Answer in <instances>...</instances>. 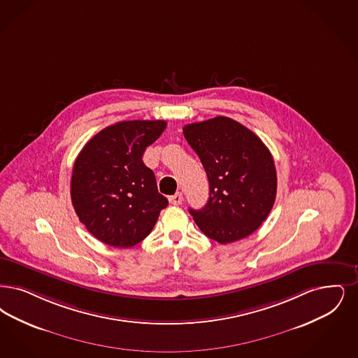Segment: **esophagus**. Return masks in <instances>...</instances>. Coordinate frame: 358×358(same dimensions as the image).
Instances as JSON below:
<instances>
[{
  "label": "esophagus",
  "mask_w": 358,
  "mask_h": 358,
  "mask_svg": "<svg viewBox=\"0 0 358 358\" xmlns=\"http://www.w3.org/2000/svg\"><path fill=\"white\" fill-rule=\"evenodd\" d=\"M182 200H184V197H182L181 193H176L174 196L169 197V202H171L172 205H180V203H182Z\"/></svg>",
  "instance_id": "34e87169"
}]
</instances>
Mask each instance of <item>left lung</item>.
I'll use <instances>...</instances> for the list:
<instances>
[{"label":"left lung","instance_id":"1","mask_svg":"<svg viewBox=\"0 0 358 358\" xmlns=\"http://www.w3.org/2000/svg\"><path fill=\"white\" fill-rule=\"evenodd\" d=\"M209 180V200L189 209L209 238L229 243L248 237L271 213L277 174L269 149L252 130L218 115L184 127Z\"/></svg>","mask_w":358,"mask_h":358}]
</instances>
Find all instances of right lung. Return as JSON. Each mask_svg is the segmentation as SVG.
Segmentation results:
<instances>
[{"mask_svg": "<svg viewBox=\"0 0 358 358\" xmlns=\"http://www.w3.org/2000/svg\"><path fill=\"white\" fill-rule=\"evenodd\" d=\"M166 128L162 120L121 121L92 137L73 166L71 196L80 221L101 243L131 248L152 231L168 200L143 164Z\"/></svg>", "mask_w": 358, "mask_h": 358, "instance_id": "right-lung-1", "label": "right lung"}]
</instances>
